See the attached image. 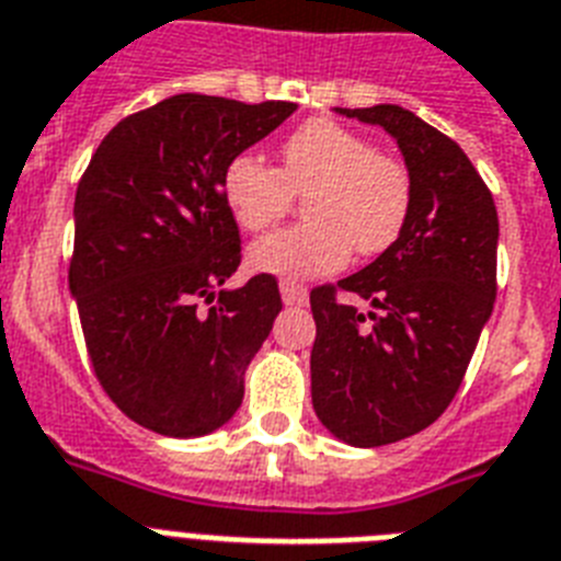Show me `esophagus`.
<instances>
[{
  "label": "esophagus",
  "instance_id": "1",
  "mask_svg": "<svg viewBox=\"0 0 561 561\" xmlns=\"http://www.w3.org/2000/svg\"><path fill=\"white\" fill-rule=\"evenodd\" d=\"M279 290H282V302H285V305H305V302H308V290H305V285H299V282L282 279Z\"/></svg>",
  "mask_w": 561,
  "mask_h": 561
}]
</instances>
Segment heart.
I'll use <instances>...</instances> for the list:
<instances>
[{"instance_id":"heart-1","label":"heart","mask_w":561,"mask_h":561,"mask_svg":"<svg viewBox=\"0 0 561 561\" xmlns=\"http://www.w3.org/2000/svg\"><path fill=\"white\" fill-rule=\"evenodd\" d=\"M279 158V170H273L241 152L221 172V198L244 230L279 221L294 193H308V225L253 241L250 265L256 271L311 279L343 267L354 250L377 256L394 244L412 207L407 163L328 117L290 131Z\"/></svg>"}]
</instances>
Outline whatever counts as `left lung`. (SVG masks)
I'll return each mask as SVG.
<instances>
[{
  "label": "left lung",
  "mask_w": 561,
  "mask_h": 561,
  "mask_svg": "<svg viewBox=\"0 0 561 561\" xmlns=\"http://www.w3.org/2000/svg\"><path fill=\"white\" fill-rule=\"evenodd\" d=\"M383 126L412 178V207L391 248L336 282L368 311L311 290L313 412L336 440L383 446L426 430L453 403L495 302L499 216L453 138L394 103L334 108Z\"/></svg>",
  "instance_id": "1"
}]
</instances>
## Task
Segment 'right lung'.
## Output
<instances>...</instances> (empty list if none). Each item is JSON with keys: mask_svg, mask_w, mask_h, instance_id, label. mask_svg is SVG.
<instances>
[{"mask_svg": "<svg viewBox=\"0 0 561 561\" xmlns=\"http://www.w3.org/2000/svg\"><path fill=\"white\" fill-rule=\"evenodd\" d=\"M294 108L175 94L117 123L77 186L68 290L91 366L117 409L158 435L225 426L282 311L271 273L225 288L241 248L221 172Z\"/></svg>", "mask_w": 561, "mask_h": 561, "instance_id": "add662e5", "label": "right lung"}]
</instances>
